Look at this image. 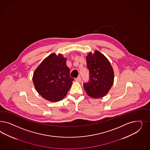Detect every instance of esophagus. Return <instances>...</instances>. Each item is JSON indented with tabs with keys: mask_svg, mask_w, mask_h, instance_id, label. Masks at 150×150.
I'll return each instance as SVG.
<instances>
[{
	"mask_svg": "<svg viewBox=\"0 0 150 150\" xmlns=\"http://www.w3.org/2000/svg\"><path fill=\"white\" fill-rule=\"evenodd\" d=\"M81 80H82V78H81V76H78V77L76 79V81L77 82H81Z\"/></svg>",
	"mask_w": 150,
	"mask_h": 150,
	"instance_id": "obj_1",
	"label": "esophagus"
}]
</instances>
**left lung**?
Listing matches in <instances>:
<instances>
[{
	"instance_id": "left-lung-1",
	"label": "left lung",
	"mask_w": 150,
	"mask_h": 150,
	"mask_svg": "<svg viewBox=\"0 0 150 150\" xmlns=\"http://www.w3.org/2000/svg\"><path fill=\"white\" fill-rule=\"evenodd\" d=\"M87 67L89 73V79L83 83L87 94L94 98L104 97L112 87L114 74L113 69L108 59L100 52L88 54Z\"/></svg>"
}]
</instances>
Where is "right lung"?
<instances>
[{
  "instance_id": "1",
  "label": "right lung",
  "mask_w": 150,
  "mask_h": 150,
  "mask_svg": "<svg viewBox=\"0 0 150 150\" xmlns=\"http://www.w3.org/2000/svg\"><path fill=\"white\" fill-rule=\"evenodd\" d=\"M66 59L52 53L35 71L33 83L39 94L50 102H58L67 93L74 81L69 76Z\"/></svg>"
}]
</instances>
